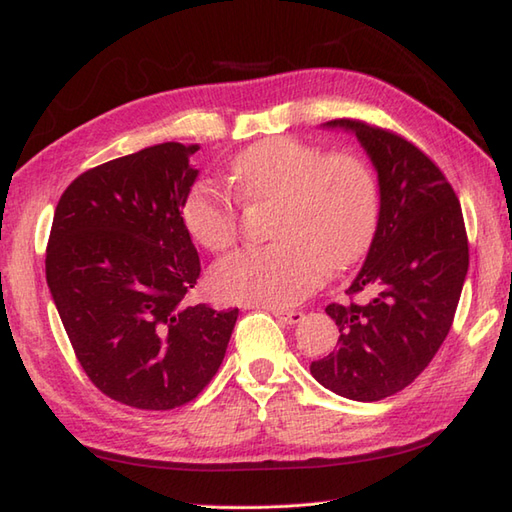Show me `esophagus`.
Here are the masks:
<instances>
[{"label":"esophagus","mask_w":512,"mask_h":512,"mask_svg":"<svg viewBox=\"0 0 512 512\" xmlns=\"http://www.w3.org/2000/svg\"><path fill=\"white\" fill-rule=\"evenodd\" d=\"M270 312H273L277 319H281V321L288 323V325H295V323H299V321L303 319V312H301V310H281V308H270Z\"/></svg>","instance_id":"obj_1"}]
</instances>
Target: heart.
<instances>
[{
  "mask_svg": "<svg viewBox=\"0 0 512 512\" xmlns=\"http://www.w3.org/2000/svg\"><path fill=\"white\" fill-rule=\"evenodd\" d=\"M231 180L250 204L277 202L270 226L277 242L239 250L213 268L211 288L224 301L292 306L321 284L328 266L347 268L363 257L376 235L378 180L354 151L323 154L299 138H266L233 158ZM180 217L211 253L235 244L239 204L213 182L191 184Z\"/></svg>",
  "mask_w": 512,
  "mask_h": 512,
  "instance_id": "obj_1",
  "label": "heart"
}]
</instances>
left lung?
Listing matches in <instances>:
<instances>
[{"label":"left lung","mask_w":512,"mask_h":512,"mask_svg":"<svg viewBox=\"0 0 512 512\" xmlns=\"http://www.w3.org/2000/svg\"><path fill=\"white\" fill-rule=\"evenodd\" d=\"M352 129L372 158L380 217L350 301L325 312L339 325V350L310 365L334 394L376 402L394 396L427 367L453 325L469 270V237L458 195L420 147L356 118Z\"/></svg>","instance_id":"8db88e82"}]
</instances>
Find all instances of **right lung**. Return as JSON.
<instances>
[{"mask_svg":"<svg viewBox=\"0 0 512 512\" xmlns=\"http://www.w3.org/2000/svg\"><path fill=\"white\" fill-rule=\"evenodd\" d=\"M200 145L162 143L83 171L54 209L46 279L76 361L107 398L169 411L220 369L237 308L187 295L200 257L180 204Z\"/></svg>","mask_w":512,"mask_h":512,"instance_id":"1","label":"right lung"}]
</instances>
